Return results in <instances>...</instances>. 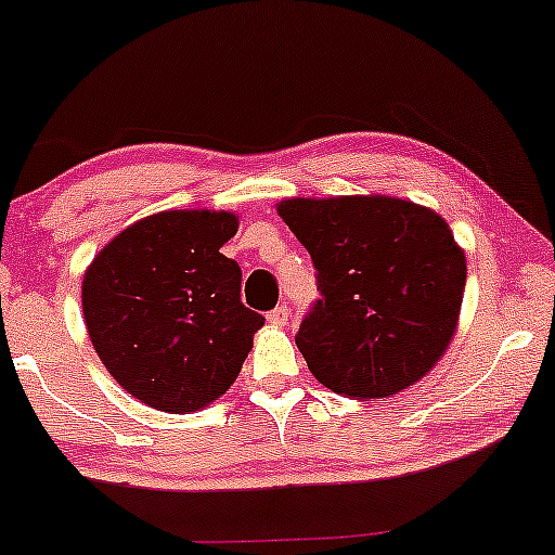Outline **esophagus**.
I'll return each mask as SVG.
<instances>
[{
    "label": "esophagus",
    "mask_w": 555,
    "mask_h": 555,
    "mask_svg": "<svg viewBox=\"0 0 555 555\" xmlns=\"http://www.w3.org/2000/svg\"><path fill=\"white\" fill-rule=\"evenodd\" d=\"M286 320H289V307L286 305H279L276 310L269 312V323L273 325V328H284Z\"/></svg>",
    "instance_id": "obj_1"
}]
</instances>
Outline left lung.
Returning a JSON list of instances; mask_svg holds the SVG:
<instances>
[{"instance_id": "obj_1", "label": "left lung", "mask_w": 555, "mask_h": 555, "mask_svg": "<svg viewBox=\"0 0 555 555\" xmlns=\"http://www.w3.org/2000/svg\"><path fill=\"white\" fill-rule=\"evenodd\" d=\"M276 211L318 269L323 299L295 338L318 383L370 400L429 375L457 331L468 273L450 224L379 193L286 198Z\"/></svg>"}]
</instances>
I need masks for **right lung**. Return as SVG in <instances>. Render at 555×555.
<instances>
[{
    "label": "right lung",
    "mask_w": 555,
    "mask_h": 555,
    "mask_svg": "<svg viewBox=\"0 0 555 555\" xmlns=\"http://www.w3.org/2000/svg\"><path fill=\"white\" fill-rule=\"evenodd\" d=\"M237 214L172 209L139 219L92 258L82 312L111 377L150 409L202 411L230 390L263 318L240 302L222 256Z\"/></svg>",
    "instance_id": "obj_1"
}]
</instances>
